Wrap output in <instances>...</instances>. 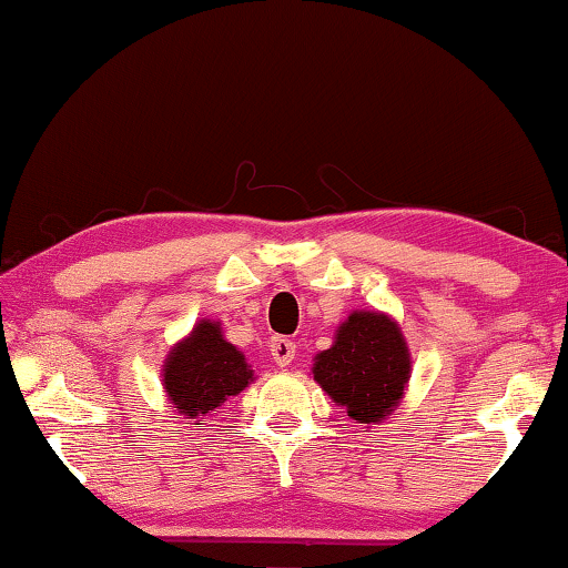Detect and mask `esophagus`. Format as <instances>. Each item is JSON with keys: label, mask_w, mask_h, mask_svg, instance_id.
<instances>
[{"label": "esophagus", "mask_w": 568, "mask_h": 568, "mask_svg": "<svg viewBox=\"0 0 568 568\" xmlns=\"http://www.w3.org/2000/svg\"><path fill=\"white\" fill-rule=\"evenodd\" d=\"M295 351H298L295 341L283 338V336H275L273 344H270V354H273L277 366H291L293 358H295Z\"/></svg>", "instance_id": "1"}]
</instances>
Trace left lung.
<instances>
[{
	"label": "left lung",
	"mask_w": 568,
	"mask_h": 568,
	"mask_svg": "<svg viewBox=\"0 0 568 568\" xmlns=\"http://www.w3.org/2000/svg\"><path fill=\"white\" fill-rule=\"evenodd\" d=\"M409 374L412 358L399 323L376 311L351 313L333 346L313 364L321 389L366 427L379 425L399 407Z\"/></svg>",
	"instance_id": "obj_1"
}]
</instances>
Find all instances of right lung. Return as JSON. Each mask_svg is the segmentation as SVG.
Returning <instances> with one entry per match:
<instances>
[{
	"instance_id": "add662e5",
	"label": "right lung",
	"mask_w": 568,
	"mask_h": 568,
	"mask_svg": "<svg viewBox=\"0 0 568 568\" xmlns=\"http://www.w3.org/2000/svg\"><path fill=\"white\" fill-rule=\"evenodd\" d=\"M255 379L237 346L222 336L217 321H200L184 341L169 351L164 362V389L169 404L189 419L202 425L210 412L235 397Z\"/></svg>"
}]
</instances>
